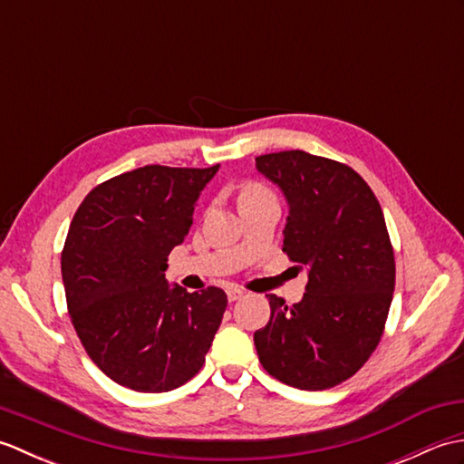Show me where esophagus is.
Listing matches in <instances>:
<instances>
[{
    "mask_svg": "<svg viewBox=\"0 0 464 464\" xmlns=\"http://www.w3.org/2000/svg\"><path fill=\"white\" fill-rule=\"evenodd\" d=\"M241 297H243V291H241V289H237V287H229V289H227V299H229L231 303L239 301Z\"/></svg>",
    "mask_w": 464,
    "mask_h": 464,
    "instance_id": "esophagus-1",
    "label": "esophagus"
}]
</instances>
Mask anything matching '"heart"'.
I'll use <instances>...</instances> for the list:
<instances>
[{"label": "heart", "mask_w": 464, "mask_h": 464, "mask_svg": "<svg viewBox=\"0 0 464 464\" xmlns=\"http://www.w3.org/2000/svg\"><path fill=\"white\" fill-rule=\"evenodd\" d=\"M259 193H267V189L265 187L257 185V183H249L245 189L241 191V197H249V195H259Z\"/></svg>", "instance_id": "1"}]
</instances>
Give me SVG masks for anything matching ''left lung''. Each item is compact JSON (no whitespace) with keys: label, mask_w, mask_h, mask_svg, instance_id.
Segmentation results:
<instances>
[{"label":"left lung","mask_w":464,"mask_h":464,"mask_svg":"<svg viewBox=\"0 0 464 464\" xmlns=\"http://www.w3.org/2000/svg\"><path fill=\"white\" fill-rule=\"evenodd\" d=\"M289 203L283 251L307 265L299 303L267 295L255 331L263 369L303 391L347 381L377 349L395 291V253L377 197L349 165L304 151L255 157Z\"/></svg>","instance_id":"left-lung-1"}]
</instances>
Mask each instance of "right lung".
Returning <instances> with one entry per match:
<instances>
[{
	"label": "right lung",
	"instance_id": "add662e5",
	"mask_svg": "<svg viewBox=\"0 0 464 464\" xmlns=\"http://www.w3.org/2000/svg\"><path fill=\"white\" fill-rule=\"evenodd\" d=\"M219 171L145 165L87 193L62 251L67 311L90 359L121 387L165 392L201 371L227 307L219 287L187 293L167 257Z\"/></svg>",
	"mask_w": 464,
	"mask_h": 464
}]
</instances>
